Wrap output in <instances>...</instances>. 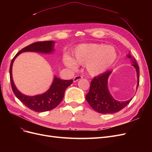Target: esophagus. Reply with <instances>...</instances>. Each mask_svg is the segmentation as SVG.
Masks as SVG:
<instances>
[{"label":"esophagus","instance_id":"34e87169","mask_svg":"<svg viewBox=\"0 0 152 152\" xmlns=\"http://www.w3.org/2000/svg\"><path fill=\"white\" fill-rule=\"evenodd\" d=\"M82 78L83 77H82V76H81V75H76L74 77V78H73V82H75L80 79H82Z\"/></svg>","mask_w":152,"mask_h":152}]
</instances>
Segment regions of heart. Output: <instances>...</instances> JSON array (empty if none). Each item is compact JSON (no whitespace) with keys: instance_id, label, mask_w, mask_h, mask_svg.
<instances>
[{"instance_id":"heart-1","label":"heart","mask_w":152,"mask_h":152,"mask_svg":"<svg viewBox=\"0 0 152 152\" xmlns=\"http://www.w3.org/2000/svg\"><path fill=\"white\" fill-rule=\"evenodd\" d=\"M117 58V50L111 45L103 44H86L77 46L74 52V60L69 56L64 59L65 65L76 70L77 64L86 65L89 75L96 76L111 68Z\"/></svg>"}]
</instances>
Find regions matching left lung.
Returning <instances> with one entry per match:
<instances>
[{"mask_svg":"<svg viewBox=\"0 0 152 152\" xmlns=\"http://www.w3.org/2000/svg\"><path fill=\"white\" fill-rule=\"evenodd\" d=\"M127 57L131 58L132 66H134L137 72V84L140 83V67L134 58L130 54ZM112 71H107L102 74L94 77L91 82L89 93L86 94V99L89 105L96 112L100 113H113L121 111L131 102L132 98L124 102H119L115 99L110 94L108 89V79Z\"/></svg>","mask_w":152,"mask_h":152,"instance_id":"left-lung-1","label":"left lung"}]
</instances>
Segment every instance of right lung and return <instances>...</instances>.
<instances>
[{"label": "right lung", "instance_id": "1", "mask_svg": "<svg viewBox=\"0 0 152 152\" xmlns=\"http://www.w3.org/2000/svg\"><path fill=\"white\" fill-rule=\"evenodd\" d=\"M54 42L52 40L34 42L20 50L13 58L11 62L10 75L11 85L14 94L26 107L37 112H47L56 108L61 103L64 97V93H65L66 89L72 84L73 80H61L55 77L51 86L45 93L35 96H25L21 93L17 89L15 84H14L12 77V63L15 58L23 52L31 51L43 53H51L54 49Z\"/></svg>", "mask_w": 152, "mask_h": 152}]
</instances>
